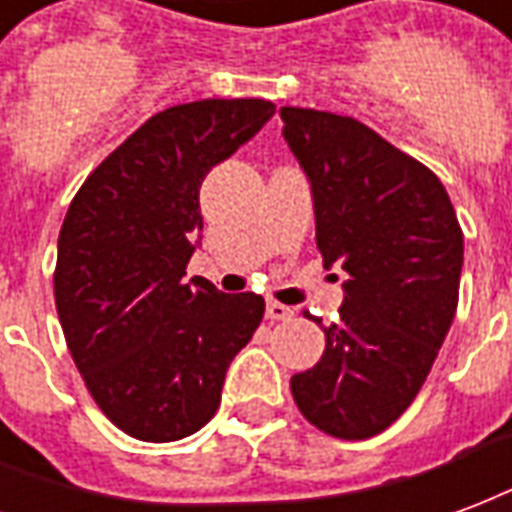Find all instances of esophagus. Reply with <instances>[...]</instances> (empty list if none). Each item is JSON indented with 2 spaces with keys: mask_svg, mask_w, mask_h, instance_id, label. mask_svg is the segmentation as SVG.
<instances>
[{
  "mask_svg": "<svg viewBox=\"0 0 512 512\" xmlns=\"http://www.w3.org/2000/svg\"><path fill=\"white\" fill-rule=\"evenodd\" d=\"M292 316L294 311L289 305H283V302L275 300L267 302V319H272V322H286V319H292Z\"/></svg>",
  "mask_w": 512,
  "mask_h": 512,
  "instance_id": "1",
  "label": "esophagus"
}]
</instances>
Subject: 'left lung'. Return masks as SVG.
<instances>
[{"instance_id":"1","label":"left lung","mask_w":512,"mask_h":512,"mask_svg":"<svg viewBox=\"0 0 512 512\" xmlns=\"http://www.w3.org/2000/svg\"><path fill=\"white\" fill-rule=\"evenodd\" d=\"M283 138L313 188L316 248L341 264V322L292 376L302 417L335 439H371L409 409L458 308L464 234L445 185L354 117L281 108Z\"/></svg>"}]
</instances>
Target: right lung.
I'll use <instances>...</instances> for the list:
<instances>
[{"label":"right lung","mask_w":512,"mask_h":512,"mask_svg":"<svg viewBox=\"0 0 512 512\" xmlns=\"http://www.w3.org/2000/svg\"><path fill=\"white\" fill-rule=\"evenodd\" d=\"M270 100H196L149 117L92 171L59 231L54 300L100 412L141 442H177L218 412L226 368L256 333L259 294L182 281L199 188L272 117Z\"/></svg>","instance_id":"right-lung-1"}]
</instances>
